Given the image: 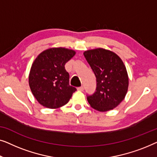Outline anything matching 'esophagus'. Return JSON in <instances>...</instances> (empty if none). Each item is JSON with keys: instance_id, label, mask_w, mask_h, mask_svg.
I'll return each mask as SVG.
<instances>
[{"instance_id": "obj_1", "label": "esophagus", "mask_w": 157, "mask_h": 157, "mask_svg": "<svg viewBox=\"0 0 157 157\" xmlns=\"http://www.w3.org/2000/svg\"><path fill=\"white\" fill-rule=\"evenodd\" d=\"M78 91H83V90H84V87H82V86H81V87H78Z\"/></svg>"}]
</instances>
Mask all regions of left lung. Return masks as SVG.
Here are the masks:
<instances>
[{
    "instance_id": "obj_1",
    "label": "left lung",
    "mask_w": 157,
    "mask_h": 157,
    "mask_svg": "<svg viewBox=\"0 0 157 157\" xmlns=\"http://www.w3.org/2000/svg\"><path fill=\"white\" fill-rule=\"evenodd\" d=\"M84 56L97 79L96 91L87 96L88 102L100 112L113 109L124 99L129 87L124 64L116 53L104 48L86 50Z\"/></svg>"
}]
</instances>
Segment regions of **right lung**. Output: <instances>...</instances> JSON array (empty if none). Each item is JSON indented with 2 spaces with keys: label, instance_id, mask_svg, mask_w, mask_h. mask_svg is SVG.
<instances>
[{
  "label": "right lung",
  "instance_id": "obj_1",
  "mask_svg": "<svg viewBox=\"0 0 157 157\" xmlns=\"http://www.w3.org/2000/svg\"><path fill=\"white\" fill-rule=\"evenodd\" d=\"M73 50L52 48L40 53L32 64L29 86L37 101L43 107L57 109L67 104L76 88L70 85L65 63L75 55Z\"/></svg>",
  "mask_w": 157,
  "mask_h": 157
}]
</instances>
